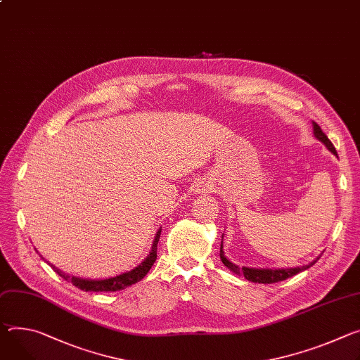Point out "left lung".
<instances>
[{"label":"left lung","instance_id":"8db88e82","mask_svg":"<svg viewBox=\"0 0 360 360\" xmlns=\"http://www.w3.org/2000/svg\"><path fill=\"white\" fill-rule=\"evenodd\" d=\"M313 129H314V136L323 142L326 145V148H328L332 153L338 155L333 143L330 142V139L324 135V132L321 130V127L313 122ZM219 257H221V261L224 263L225 267L230 269L233 273L236 274H240V276H244L248 281H252V283H263V284H271V283H278V281H283L288 277H292L296 276L297 273L300 271H304L307 270L309 267H311L316 261L319 259H314L313 263H310L309 266H303V267H294V269H278V270H271V269H248V267H243L240 269L238 266L233 264L230 259H226L225 255H224V251H222V245L219 248Z\"/></svg>","mask_w":360,"mask_h":360}]
</instances>
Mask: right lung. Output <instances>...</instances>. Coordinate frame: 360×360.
Returning <instances> with one entry per match:
<instances>
[{
  "label": "right lung",
  "mask_w": 360,
  "mask_h": 360,
  "mask_svg": "<svg viewBox=\"0 0 360 360\" xmlns=\"http://www.w3.org/2000/svg\"><path fill=\"white\" fill-rule=\"evenodd\" d=\"M159 237H160V230L158 231V234L155 237L150 254L145 258V261H142L141 266H138L132 271L123 273V274L116 276V277H110V278H105V280H86V278L72 277L66 273H61L58 269H56L53 266L51 267L60 277H63L66 281L73 283V285H76L80 290H84V291H119V290H123L129 285H132V284L141 281L149 273V270L152 269L153 263L156 261V251H158L156 247H158Z\"/></svg>",
  "instance_id": "add662e5"
}]
</instances>
